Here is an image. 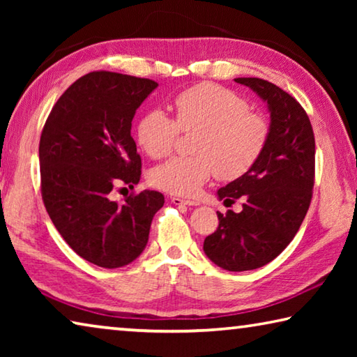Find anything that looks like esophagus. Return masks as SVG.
Segmentation results:
<instances>
[{
    "mask_svg": "<svg viewBox=\"0 0 357 357\" xmlns=\"http://www.w3.org/2000/svg\"><path fill=\"white\" fill-rule=\"evenodd\" d=\"M172 203L176 204V206H198L200 202H193V200H183V198H178V197H173L172 198Z\"/></svg>",
    "mask_w": 357,
    "mask_h": 357,
    "instance_id": "1",
    "label": "esophagus"
}]
</instances>
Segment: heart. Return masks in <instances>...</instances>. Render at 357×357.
Masks as SVG:
<instances>
[{
	"mask_svg": "<svg viewBox=\"0 0 357 357\" xmlns=\"http://www.w3.org/2000/svg\"><path fill=\"white\" fill-rule=\"evenodd\" d=\"M174 119L165 112L149 110L137 123V142L153 159L172 153L181 132L193 138V155H178L151 172V183L168 193L193 197L217 174L233 181L250 170L269 138L263 114L249 110L244 98L214 83H198L173 100Z\"/></svg>",
	"mask_w": 357,
	"mask_h": 357,
	"instance_id": "1",
	"label": "heart"
}]
</instances>
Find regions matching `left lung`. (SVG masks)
<instances>
[{
  "instance_id": "8db88e82",
  "label": "left lung",
  "mask_w": 357,
  "mask_h": 357,
  "mask_svg": "<svg viewBox=\"0 0 357 357\" xmlns=\"http://www.w3.org/2000/svg\"><path fill=\"white\" fill-rule=\"evenodd\" d=\"M253 89L271 113L266 148L244 176L217 190L243 211L217 213L219 227L204 239L203 250L219 268L252 271L280 255L309 211L315 184V137L304 108L282 88L263 78H234Z\"/></svg>"
}]
</instances>
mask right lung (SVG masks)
I'll use <instances>...</instances> for the list:
<instances>
[{
    "label": "right lung",
    "mask_w": 357,
    "mask_h": 357,
    "mask_svg": "<svg viewBox=\"0 0 357 357\" xmlns=\"http://www.w3.org/2000/svg\"><path fill=\"white\" fill-rule=\"evenodd\" d=\"M159 86L149 78L89 72L53 105L39 143L40 192L53 225L77 255L100 268H121L144 250L160 192L110 200L116 184L134 189L142 157L130 135L142 102Z\"/></svg>",
    "instance_id": "right-lung-1"
}]
</instances>
